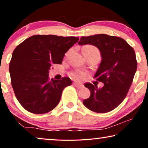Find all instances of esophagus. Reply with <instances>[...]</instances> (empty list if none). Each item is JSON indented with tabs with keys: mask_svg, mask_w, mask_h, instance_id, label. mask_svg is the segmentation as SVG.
<instances>
[{
	"mask_svg": "<svg viewBox=\"0 0 148 148\" xmlns=\"http://www.w3.org/2000/svg\"><path fill=\"white\" fill-rule=\"evenodd\" d=\"M73 86L75 87H76L77 88H79V89L83 88V86H84L82 84H79V83H76V82L73 83Z\"/></svg>",
	"mask_w": 148,
	"mask_h": 148,
	"instance_id": "34e87169",
	"label": "esophagus"
}]
</instances>
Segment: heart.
<instances>
[{
    "label": "heart",
    "mask_w": 148,
    "mask_h": 148,
    "mask_svg": "<svg viewBox=\"0 0 148 148\" xmlns=\"http://www.w3.org/2000/svg\"><path fill=\"white\" fill-rule=\"evenodd\" d=\"M83 49L90 50H92V51H94V52H98V50H97L96 48H95L94 46H92L90 45H87L86 46H84ZM73 77L75 79H76L79 80V79H82L84 77V74L83 73H81V72H77V73H75L73 74Z\"/></svg>",
    "instance_id": "heart-1"
}]
</instances>
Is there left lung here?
Masks as SVG:
<instances>
[{
	"label": "left lung",
	"mask_w": 148,
	"mask_h": 148,
	"mask_svg": "<svg viewBox=\"0 0 148 148\" xmlns=\"http://www.w3.org/2000/svg\"><path fill=\"white\" fill-rule=\"evenodd\" d=\"M78 44L96 46L102 57L94 78L104 83V86L98 88L90 83L85 84L91 94L83 101L84 106L98 113L114 110L126 97L137 71L134 50L123 38L106 34L83 36Z\"/></svg>",
	"instance_id": "1"
}]
</instances>
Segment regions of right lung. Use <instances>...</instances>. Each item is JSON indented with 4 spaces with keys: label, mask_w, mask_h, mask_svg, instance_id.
<instances>
[{
    "label": "right lung",
    "mask_w": 148,
    "mask_h": 148,
    "mask_svg": "<svg viewBox=\"0 0 148 148\" xmlns=\"http://www.w3.org/2000/svg\"><path fill=\"white\" fill-rule=\"evenodd\" d=\"M73 36H32L14 50L9 64L15 96L26 110L34 114L50 112L57 106L62 92L71 80L49 79L53 64H61L64 54L78 42Z\"/></svg>",
    "instance_id": "1"
}]
</instances>
